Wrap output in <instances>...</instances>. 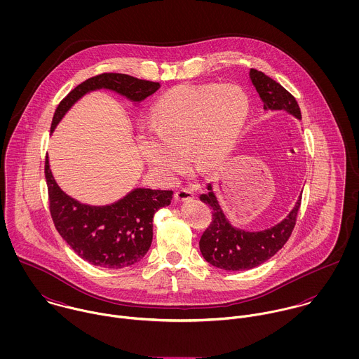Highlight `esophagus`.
<instances>
[{"label":"esophagus","mask_w":359,"mask_h":359,"mask_svg":"<svg viewBox=\"0 0 359 359\" xmlns=\"http://www.w3.org/2000/svg\"><path fill=\"white\" fill-rule=\"evenodd\" d=\"M174 198H175V201H177V202H187V201L194 199V192H192L191 189L181 188V189H178V191L175 192Z\"/></svg>","instance_id":"34e87169"}]
</instances>
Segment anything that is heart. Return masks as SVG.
<instances>
[{
  "instance_id": "1",
  "label": "heart",
  "mask_w": 359,
  "mask_h": 359,
  "mask_svg": "<svg viewBox=\"0 0 359 359\" xmlns=\"http://www.w3.org/2000/svg\"><path fill=\"white\" fill-rule=\"evenodd\" d=\"M249 107L246 93L232 83L178 86L154 103L152 131L138 135L140 152L168 181L184 171L187 151L198 168H214L233 149Z\"/></svg>"
}]
</instances>
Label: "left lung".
<instances>
[{
	"label": "left lung",
	"instance_id": "8db88e82",
	"mask_svg": "<svg viewBox=\"0 0 359 359\" xmlns=\"http://www.w3.org/2000/svg\"><path fill=\"white\" fill-rule=\"evenodd\" d=\"M250 80L265 110H286L302 120L299 103L279 83L256 69H250ZM207 194L201 195V201L211 207L212 219L201 238L199 248L202 256L211 265L225 271L256 268L275 256L290 238L302 205V196L283 221L264 231L249 232L231 225L212 192L211 184L207 185Z\"/></svg>",
	"mask_w": 359,
	"mask_h": 359
}]
</instances>
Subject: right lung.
Masks as SVG:
<instances>
[{"instance_id":"add662e5","label":"right lung","mask_w":359,"mask_h":359,"mask_svg":"<svg viewBox=\"0 0 359 359\" xmlns=\"http://www.w3.org/2000/svg\"><path fill=\"white\" fill-rule=\"evenodd\" d=\"M114 91L133 102L154 94L160 84L121 73H102L72 90L57 104L51 131L66 111L87 93ZM50 211L56 231L83 259L93 265L120 269L137 264L148 253L154 238V212L171 203L172 191L137 188L123 199L106 205H90L66 195L56 184L48 156L46 158Z\"/></svg>"}]
</instances>
